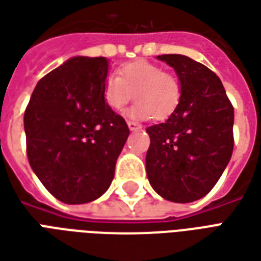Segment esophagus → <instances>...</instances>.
<instances>
[{
	"label": "esophagus",
	"mask_w": 261,
	"mask_h": 261,
	"mask_svg": "<svg viewBox=\"0 0 261 261\" xmlns=\"http://www.w3.org/2000/svg\"><path fill=\"white\" fill-rule=\"evenodd\" d=\"M127 125H128V128H130L131 131H138L142 128V125L136 123V121H127Z\"/></svg>",
	"instance_id": "1"
}]
</instances>
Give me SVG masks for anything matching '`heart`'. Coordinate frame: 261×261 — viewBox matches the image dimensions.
Here are the masks:
<instances>
[{
	"instance_id": "obj_1",
	"label": "heart",
	"mask_w": 261,
	"mask_h": 261,
	"mask_svg": "<svg viewBox=\"0 0 261 261\" xmlns=\"http://www.w3.org/2000/svg\"><path fill=\"white\" fill-rule=\"evenodd\" d=\"M103 100L113 110H121L133 96L137 102L128 109L127 116L136 120H162L179 106L181 86L179 80L162 67L137 60L123 65L119 76L110 74L103 82Z\"/></svg>"
}]
</instances>
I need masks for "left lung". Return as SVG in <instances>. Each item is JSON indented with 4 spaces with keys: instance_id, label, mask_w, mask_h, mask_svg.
Here are the masks:
<instances>
[{
    "instance_id": "left-lung-1",
    "label": "left lung",
    "mask_w": 261,
    "mask_h": 261,
    "mask_svg": "<svg viewBox=\"0 0 261 261\" xmlns=\"http://www.w3.org/2000/svg\"><path fill=\"white\" fill-rule=\"evenodd\" d=\"M158 60L175 69L179 106L166 121L148 127L147 176L165 200L192 202L211 192L233 151V108L211 69L181 54Z\"/></svg>"
}]
</instances>
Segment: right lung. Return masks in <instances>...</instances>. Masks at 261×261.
I'll return each mask as SVG.
<instances>
[{"label": "right lung", "mask_w": 261, "mask_h": 261, "mask_svg": "<svg viewBox=\"0 0 261 261\" xmlns=\"http://www.w3.org/2000/svg\"><path fill=\"white\" fill-rule=\"evenodd\" d=\"M105 57H72L37 82L25 110L26 152L43 186L65 204L106 192L130 130L103 100Z\"/></svg>", "instance_id": "obj_1"}]
</instances>
